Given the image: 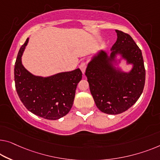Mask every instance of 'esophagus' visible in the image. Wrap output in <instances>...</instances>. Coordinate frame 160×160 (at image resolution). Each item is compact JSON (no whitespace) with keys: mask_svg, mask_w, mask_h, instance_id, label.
Segmentation results:
<instances>
[{"mask_svg":"<svg viewBox=\"0 0 160 160\" xmlns=\"http://www.w3.org/2000/svg\"><path fill=\"white\" fill-rule=\"evenodd\" d=\"M80 69L82 71V74H85V70H86V64L85 62H82L80 65Z\"/></svg>","mask_w":160,"mask_h":160,"instance_id":"obj_1","label":"esophagus"}]
</instances>
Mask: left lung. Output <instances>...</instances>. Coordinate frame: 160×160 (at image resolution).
Listing matches in <instances>:
<instances>
[{"label":"left lung","instance_id":"8db88e82","mask_svg":"<svg viewBox=\"0 0 160 160\" xmlns=\"http://www.w3.org/2000/svg\"><path fill=\"white\" fill-rule=\"evenodd\" d=\"M116 32L117 40L110 54L104 49L96 52L91 57L85 71L98 108L111 115L131 108L141 96L145 83L141 49L130 35L118 30ZM121 60L132 66L129 71L122 70Z\"/></svg>","mask_w":160,"mask_h":160}]
</instances>
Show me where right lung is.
Wrapping results in <instances>:
<instances>
[{
    "instance_id": "obj_1",
    "label": "right lung",
    "mask_w": 160,
    "mask_h": 160,
    "mask_svg": "<svg viewBox=\"0 0 160 160\" xmlns=\"http://www.w3.org/2000/svg\"><path fill=\"white\" fill-rule=\"evenodd\" d=\"M28 42V38L19 50L15 63L16 92L32 113L43 118L57 120L67 115L72 108L82 72L78 68L47 77L33 75L22 64V55Z\"/></svg>"
}]
</instances>
